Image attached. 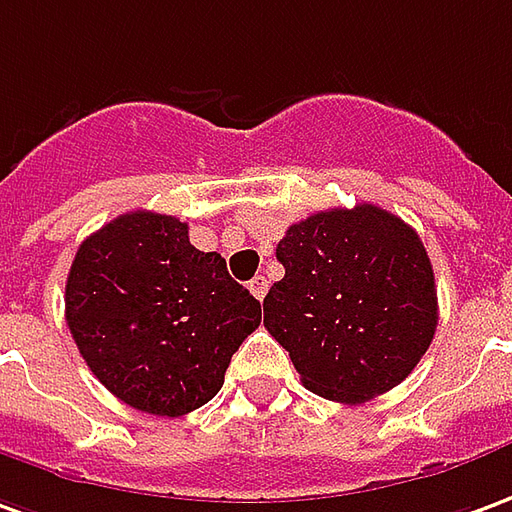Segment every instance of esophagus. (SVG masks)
<instances>
[{"label": "esophagus", "instance_id": "1", "mask_svg": "<svg viewBox=\"0 0 512 512\" xmlns=\"http://www.w3.org/2000/svg\"><path fill=\"white\" fill-rule=\"evenodd\" d=\"M249 291H252V296H255V299H260V302H263V296L268 293L266 277H255V280L249 282Z\"/></svg>", "mask_w": 512, "mask_h": 512}]
</instances>
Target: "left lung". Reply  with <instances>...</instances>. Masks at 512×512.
<instances>
[{
  "mask_svg": "<svg viewBox=\"0 0 512 512\" xmlns=\"http://www.w3.org/2000/svg\"><path fill=\"white\" fill-rule=\"evenodd\" d=\"M285 277L263 324L324 399L360 405L391 391L438 327L432 263L416 230L377 205L335 207L291 224L277 244Z\"/></svg>",
  "mask_w": 512,
  "mask_h": 512,
  "instance_id": "obj_1",
  "label": "left lung"
}]
</instances>
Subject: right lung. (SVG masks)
<instances>
[{"label":"right lung","instance_id":"1","mask_svg":"<svg viewBox=\"0 0 512 512\" xmlns=\"http://www.w3.org/2000/svg\"><path fill=\"white\" fill-rule=\"evenodd\" d=\"M260 302L188 224L132 210L88 235L66 280V324L82 360L124 405L185 416L210 402Z\"/></svg>","mask_w":512,"mask_h":512}]
</instances>
